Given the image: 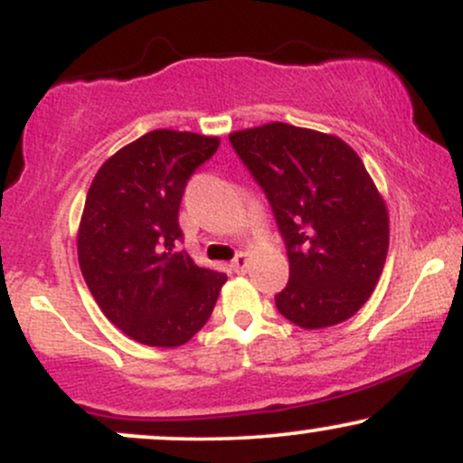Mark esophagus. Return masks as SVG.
Returning a JSON list of instances; mask_svg holds the SVG:
<instances>
[{"instance_id":"esophagus-1","label":"esophagus","mask_w":463,"mask_h":463,"mask_svg":"<svg viewBox=\"0 0 463 463\" xmlns=\"http://www.w3.org/2000/svg\"><path fill=\"white\" fill-rule=\"evenodd\" d=\"M248 265H250V257H248L246 252H239L237 257L232 259V261H231V268L235 269L237 274H243V272H246V269H248Z\"/></svg>"}]
</instances>
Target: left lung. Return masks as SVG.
<instances>
[{
  "label": "left lung",
  "instance_id": "8db88e82",
  "mask_svg": "<svg viewBox=\"0 0 463 463\" xmlns=\"http://www.w3.org/2000/svg\"><path fill=\"white\" fill-rule=\"evenodd\" d=\"M228 139L287 248L289 283L276 309L302 328L348 320L374 291L390 246L385 202L364 161L337 137L280 121Z\"/></svg>",
  "mask_w": 463,
  "mask_h": 463
}]
</instances>
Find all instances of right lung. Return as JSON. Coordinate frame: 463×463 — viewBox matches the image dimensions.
Segmentation results:
<instances>
[{
  "label": "right lung",
  "mask_w": 463,
  "mask_h": 463,
  "mask_svg": "<svg viewBox=\"0 0 463 463\" xmlns=\"http://www.w3.org/2000/svg\"><path fill=\"white\" fill-rule=\"evenodd\" d=\"M217 137L152 130L95 174L78 231V261L99 309L139 344L183 346L213 313L226 274L178 250L180 200Z\"/></svg>",
  "instance_id": "obj_1"
}]
</instances>
